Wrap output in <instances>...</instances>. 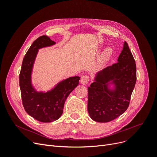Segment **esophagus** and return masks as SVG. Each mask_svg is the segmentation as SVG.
<instances>
[{
    "mask_svg": "<svg viewBox=\"0 0 157 157\" xmlns=\"http://www.w3.org/2000/svg\"><path fill=\"white\" fill-rule=\"evenodd\" d=\"M89 80H90V77L87 75H83L80 78V83L82 84H87L89 82Z\"/></svg>",
    "mask_w": 157,
    "mask_h": 157,
    "instance_id": "1",
    "label": "esophagus"
}]
</instances>
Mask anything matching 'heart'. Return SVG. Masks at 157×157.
Listing matches in <instances>:
<instances>
[{"mask_svg": "<svg viewBox=\"0 0 157 157\" xmlns=\"http://www.w3.org/2000/svg\"><path fill=\"white\" fill-rule=\"evenodd\" d=\"M110 54H111V50L110 49H107L105 51V54H104V56L103 57V59H102L103 61H106L107 60V59L109 58V57L110 56Z\"/></svg>", "mask_w": 157, "mask_h": 157, "instance_id": "heart-1", "label": "heart"}]
</instances>
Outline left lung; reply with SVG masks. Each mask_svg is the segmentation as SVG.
I'll list each match as a JSON object with an SVG mask.
<instances>
[{
	"instance_id": "obj_1",
	"label": "left lung",
	"mask_w": 157,
	"mask_h": 157,
	"mask_svg": "<svg viewBox=\"0 0 157 157\" xmlns=\"http://www.w3.org/2000/svg\"><path fill=\"white\" fill-rule=\"evenodd\" d=\"M117 61L98 73L96 81L88 88V111L96 122H107L115 119L129 106L136 82V65L126 42ZM111 80L116 84L113 91L107 88L106 83Z\"/></svg>"
}]
</instances>
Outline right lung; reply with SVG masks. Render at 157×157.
<instances>
[{"label":"right lung","mask_w":157,"mask_h":157,"mask_svg":"<svg viewBox=\"0 0 157 157\" xmlns=\"http://www.w3.org/2000/svg\"><path fill=\"white\" fill-rule=\"evenodd\" d=\"M55 44L48 36L36 39L23 58L19 79L23 107L30 116L42 122H53L63 113L65 101L69 94L78 86L80 77H70L59 82L47 93L37 92L32 88L31 74L38 50Z\"/></svg>","instance_id":"right-lung-1"}]
</instances>
